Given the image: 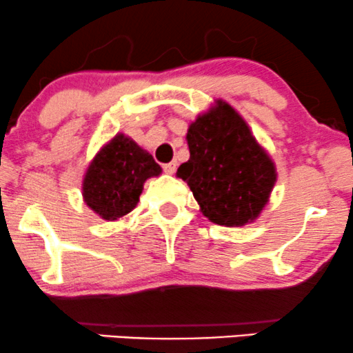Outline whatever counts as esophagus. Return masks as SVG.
Returning <instances> with one entry per match:
<instances>
[{
	"label": "esophagus",
	"instance_id": "1",
	"mask_svg": "<svg viewBox=\"0 0 353 353\" xmlns=\"http://www.w3.org/2000/svg\"><path fill=\"white\" fill-rule=\"evenodd\" d=\"M176 161H172V163H169V164H164V172L165 174H174L176 172Z\"/></svg>",
	"mask_w": 353,
	"mask_h": 353
}]
</instances>
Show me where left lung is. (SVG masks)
Listing matches in <instances>:
<instances>
[{
  "label": "left lung",
  "instance_id": "obj_1",
  "mask_svg": "<svg viewBox=\"0 0 353 353\" xmlns=\"http://www.w3.org/2000/svg\"><path fill=\"white\" fill-rule=\"evenodd\" d=\"M185 141L190 157L176 176L188 182L201 212L225 228L252 224L269 204L277 169L244 117L216 99L189 124Z\"/></svg>",
  "mask_w": 353,
  "mask_h": 353
}]
</instances>
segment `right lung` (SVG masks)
Instances as JSON below:
<instances>
[{"instance_id":"obj_1","label":"right lung","mask_w":353,"mask_h":353,"mask_svg":"<svg viewBox=\"0 0 353 353\" xmlns=\"http://www.w3.org/2000/svg\"><path fill=\"white\" fill-rule=\"evenodd\" d=\"M161 172L151 154L132 137L117 132L88 164L81 184L83 201L104 221H117L136 208L144 182Z\"/></svg>"}]
</instances>
